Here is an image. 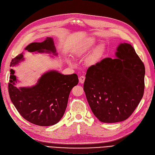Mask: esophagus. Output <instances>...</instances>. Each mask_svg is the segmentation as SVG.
<instances>
[{
    "mask_svg": "<svg viewBox=\"0 0 155 155\" xmlns=\"http://www.w3.org/2000/svg\"><path fill=\"white\" fill-rule=\"evenodd\" d=\"M85 77L84 76H81L79 77V82L80 84H84L85 82Z\"/></svg>",
    "mask_w": 155,
    "mask_h": 155,
    "instance_id": "1",
    "label": "esophagus"
}]
</instances>
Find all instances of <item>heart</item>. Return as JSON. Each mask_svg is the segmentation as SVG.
<instances>
[{
	"label": "heart",
	"instance_id": "b5f03b06",
	"mask_svg": "<svg viewBox=\"0 0 155 155\" xmlns=\"http://www.w3.org/2000/svg\"><path fill=\"white\" fill-rule=\"evenodd\" d=\"M94 45L95 41L92 39H88L82 45V46L80 48V50L75 53V56L77 57H81L88 54L92 50V49L93 48ZM104 46L102 45H99L98 46H97L87 58V63L89 65H95L101 61L104 54ZM67 61L70 63H71V60L69 59L67 60Z\"/></svg>",
	"mask_w": 155,
	"mask_h": 155
}]
</instances>
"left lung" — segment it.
I'll list each match as a JSON object with an SVG mask.
<instances>
[{"label":"left lung","instance_id":"obj_1","mask_svg":"<svg viewBox=\"0 0 155 155\" xmlns=\"http://www.w3.org/2000/svg\"><path fill=\"white\" fill-rule=\"evenodd\" d=\"M116 56L89 67L84 85L94 114L105 123L127 119L144 94V65L133 47L119 44Z\"/></svg>","mask_w":155,"mask_h":155}]
</instances>
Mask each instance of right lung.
<instances>
[{
  "label": "right lung",
  "mask_w": 155,
  "mask_h": 155,
  "mask_svg": "<svg viewBox=\"0 0 155 155\" xmlns=\"http://www.w3.org/2000/svg\"><path fill=\"white\" fill-rule=\"evenodd\" d=\"M25 50L58 54L52 38H47L41 43H32ZM24 60L22 53L12 60L11 67ZM10 71L9 94L21 116L31 123L41 126L58 123L66 110L71 90L78 83L77 75H63L56 70L48 71L41 76L35 85L18 88L15 86L19 82L14 75L15 71L11 69Z\"/></svg>",
  "instance_id": "1"
}]
</instances>
